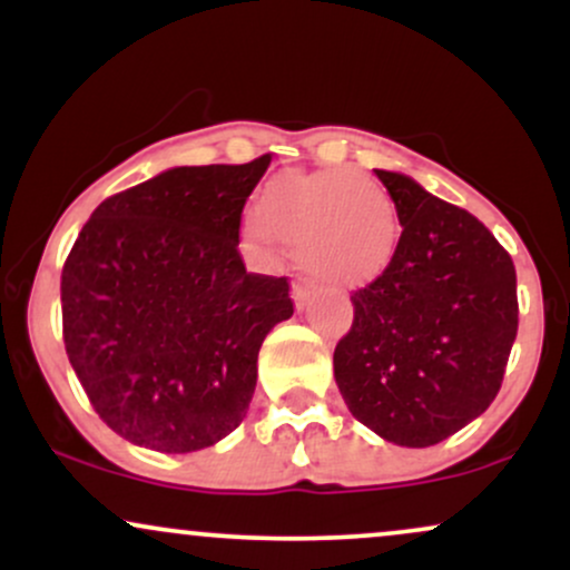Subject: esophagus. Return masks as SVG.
<instances>
[{
	"label": "esophagus",
	"mask_w": 570,
	"mask_h": 570,
	"mask_svg": "<svg viewBox=\"0 0 570 570\" xmlns=\"http://www.w3.org/2000/svg\"><path fill=\"white\" fill-rule=\"evenodd\" d=\"M292 297H294V305H297V311H305V307L313 303L311 284H305V281H297V284L292 286Z\"/></svg>",
	"instance_id": "esophagus-1"
}]
</instances>
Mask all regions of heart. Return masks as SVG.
<instances>
[{
  "mask_svg": "<svg viewBox=\"0 0 570 570\" xmlns=\"http://www.w3.org/2000/svg\"><path fill=\"white\" fill-rule=\"evenodd\" d=\"M248 240H281L311 276L340 289L381 278L399 248V212L389 189L348 168L284 171L267 181Z\"/></svg>",
  "mask_w": 570,
  "mask_h": 570,
  "instance_id": "b5f03b06",
  "label": "heart"
}]
</instances>
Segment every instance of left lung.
Returning a JSON list of instances; mask_svg holds the SVG:
<instances>
[{
  "label": "left lung",
  "instance_id": "obj_1",
  "mask_svg": "<svg viewBox=\"0 0 570 570\" xmlns=\"http://www.w3.org/2000/svg\"><path fill=\"white\" fill-rule=\"evenodd\" d=\"M396 203L399 248L353 292L335 381L351 415L402 448H429L499 394L517 337V273L493 233L410 176L375 171Z\"/></svg>",
  "mask_w": 570,
  "mask_h": 570
}]
</instances>
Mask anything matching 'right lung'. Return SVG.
Returning a JSON list of instances; mask_svg holds the SVG:
<instances>
[{"instance_id":"right-lung-1","label":"right lung","mask_w":570,"mask_h":570,"mask_svg":"<svg viewBox=\"0 0 570 570\" xmlns=\"http://www.w3.org/2000/svg\"><path fill=\"white\" fill-rule=\"evenodd\" d=\"M271 166H179L90 214L61 273L63 345L122 440L160 453L217 444L246 417L289 281L246 273L240 214Z\"/></svg>"}]
</instances>
